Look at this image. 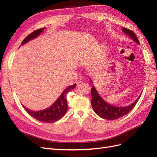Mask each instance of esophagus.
Wrapping results in <instances>:
<instances>
[{"label": "esophagus", "instance_id": "obj_1", "mask_svg": "<svg viewBox=\"0 0 157 157\" xmlns=\"http://www.w3.org/2000/svg\"><path fill=\"white\" fill-rule=\"evenodd\" d=\"M82 82H82V80H78V82H77V84H78V85H79V84H81Z\"/></svg>", "mask_w": 157, "mask_h": 157}]
</instances>
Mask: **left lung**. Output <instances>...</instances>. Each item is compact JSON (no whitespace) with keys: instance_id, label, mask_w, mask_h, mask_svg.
Masks as SVG:
<instances>
[{"instance_id":"8db88e82","label":"left lung","mask_w":157,"mask_h":157,"mask_svg":"<svg viewBox=\"0 0 157 157\" xmlns=\"http://www.w3.org/2000/svg\"><path fill=\"white\" fill-rule=\"evenodd\" d=\"M122 29L123 32L125 33L127 35H128L136 42H137L138 44H140L137 36H136L134 32L125 28H123ZM91 94V104L92 105V108L94 109V112L99 117H101L108 120H115L128 114L136 106L138 99L140 97V96L137 100L134 102H133L131 105L124 106V107H117V106H112L111 105L109 104V103L106 102L101 98V96L98 94V92L96 90L94 86L92 88Z\"/></svg>"}]
</instances>
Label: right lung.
Returning <instances> with one entry per match:
<instances>
[{
	"label": "right lung",
	"instance_id": "add662e5",
	"mask_svg": "<svg viewBox=\"0 0 157 157\" xmlns=\"http://www.w3.org/2000/svg\"><path fill=\"white\" fill-rule=\"evenodd\" d=\"M44 29V28L38 29L37 30H35L31 33L30 34H29L27 37L23 40L21 42V44H24L25 43L28 42L30 40L37 37L38 36L41 34ZM75 86L76 84L67 88L63 92L61 95L59 96V98L55 102L54 104H52V105H51L50 107L44 110H42V111H33L25 108L23 105V108L27 111V113H28L29 115H31L32 117L35 118L40 121L44 123H54L58 121L60 119H61L65 115L67 110V101L66 96L69 91H71V90L75 87Z\"/></svg>",
	"mask_w": 157,
	"mask_h": 157
}]
</instances>
